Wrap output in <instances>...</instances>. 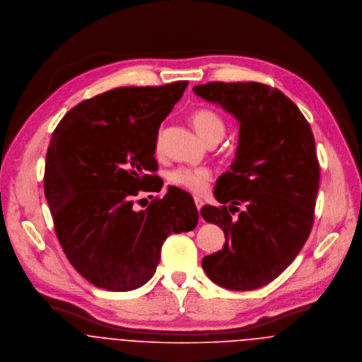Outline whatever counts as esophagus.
Masks as SVG:
<instances>
[{"label": "esophagus", "instance_id": "esophagus-1", "mask_svg": "<svg viewBox=\"0 0 362 362\" xmlns=\"http://www.w3.org/2000/svg\"><path fill=\"white\" fill-rule=\"evenodd\" d=\"M194 201H195V205H197V209H198V210H201V209H202V206H204V201H202L201 198H198V197H195V199H194Z\"/></svg>", "mask_w": 362, "mask_h": 362}]
</instances>
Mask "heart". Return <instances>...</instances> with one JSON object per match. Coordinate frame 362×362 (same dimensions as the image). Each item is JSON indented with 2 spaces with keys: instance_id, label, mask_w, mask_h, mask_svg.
<instances>
[{
  "instance_id": "obj_1",
  "label": "heart",
  "mask_w": 362,
  "mask_h": 362,
  "mask_svg": "<svg viewBox=\"0 0 362 362\" xmlns=\"http://www.w3.org/2000/svg\"><path fill=\"white\" fill-rule=\"evenodd\" d=\"M191 121L197 132L207 144L211 141H220L226 132V125L223 118L210 108H198L192 112ZM157 141V148H158ZM211 180V173L207 168H192L180 167L170 173L168 181L174 187L187 189L194 194H202L206 189L209 181Z\"/></svg>"
}]
</instances>
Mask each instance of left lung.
<instances>
[{"instance_id": "obj_1", "label": "left lung", "mask_w": 362, "mask_h": 362, "mask_svg": "<svg viewBox=\"0 0 362 362\" xmlns=\"http://www.w3.org/2000/svg\"><path fill=\"white\" fill-rule=\"evenodd\" d=\"M194 92L240 122L234 163L213 192L230 206L201 210L224 231L226 243L202 259V267L220 287L260 288L290 266L310 237L319 189L313 134L300 108L267 85L210 82ZM238 206L243 210L233 219L229 213Z\"/></svg>"}]
</instances>
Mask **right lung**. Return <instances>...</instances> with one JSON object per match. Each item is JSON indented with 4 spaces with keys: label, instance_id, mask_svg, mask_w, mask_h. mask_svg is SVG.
Wrapping results in <instances>:
<instances>
[{
    "label": "right lung",
    "instance_id": "1",
    "mask_svg": "<svg viewBox=\"0 0 362 362\" xmlns=\"http://www.w3.org/2000/svg\"><path fill=\"white\" fill-rule=\"evenodd\" d=\"M187 86L178 81L104 92L69 110L52 132L45 195L55 234L74 269L99 288L142 287L155 274L164 240L198 224L192 197L175 187L144 210L134 206L139 191H161L157 134Z\"/></svg>",
    "mask_w": 362,
    "mask_h": 362
}]
</instances>
